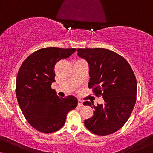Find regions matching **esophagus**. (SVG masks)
<instances>
[{
	"label": "esophagus",
	"instance_id": "esophagus-1",
	"mask_svg": "<svg viewBox=\"0 0 153 153\" xmlns=\"http://www.w3.org/2000/svg\"><path fill=\"white\" fill-rule=\"evenodd\" d=\"M78 106H83V101H82V100H78Z\"/></svg>",
	"mask_w": 153,
	"mask_h": 153
}]
</instances>
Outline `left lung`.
<instances>
[{
  "mask_svg": "<svg viewBox=\"0 0 153 153\" xmlns=\"http://www.w3.org/2000/svg\"><path fill=\"white\" fill-rule=\"evenodd\" d=\"M77 51L88 63L89 88L104 100L96 106L93 102H83L95 109L93 116L84 120L85 126L94 134H111L125 125L134 107L137 91L134 73L129 62L113 51L95 48Z\"/></svg>",
  "mask_w": 153,
  "mask_h": 153,
  "instance_id": "left-lung-1",
  "label": "left lung"
}]
</instances>
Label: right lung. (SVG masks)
<instances>
[{
	"mask_svg": "<svg viewBox=\"0 0 153 153\" xmlns=\"http://www.w3.org/2000/svg\"><path fill=\"white\" fill-rule=\"evenodd\" d=\"M76 49L47 47L37 50L23 62L16 81L19 105L29 124L43 133L58 131L70 111L78 104L73 95L59 97L51 83L56 64L74 53Z\"/></svg>",
	"mask_w": 153,
	"mask_h": 153,
	"instance_id": "right-lung-1",
	"label": "right lung"
}]
</instances>
